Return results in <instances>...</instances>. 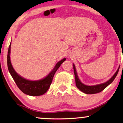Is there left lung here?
<instances>
[{"mask_svg":"<svg viewBox=\"0 0 123 123\" xmlns=\"http://www.w3.org/2000/svg\"><path fill=\"white\" fill-rule=\"evenodd\" d=\"M73 69H74V73L75 75V84H76V86L80 91L83 92V93L86 94H95L97 93H99V92H101L103 91L106 87H107L108 86L112 83L117 77V73L119 72V68L117 69V72L114 74L111 78L110 80H107V82H105L104 83L99 84V85H96L94 86H87L85 84L82 83L80 80L79 79L78 75H77V73L75 69V67L74 64H73Z\"/></svg>","mask_w":123,"mask_h":123,"instance_id":"left-lung-1","label":"left lung"}]
</instances>
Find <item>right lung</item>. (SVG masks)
I'll return each mask as SVG.
<instances>
[{
	"instance_id": "right-lung-1",
	"label": "right lung",
	"mask_w": 123,
	"mask_h": 123,
	"mask_svg": "<svg viewBox=\"0 0 123 123\" xmlns=\"http://www.w3.org/2000/svg\"><path fill=\"white\" fill-rule=\"evenodd\" d=\"M11 43H10L9 49H8L7 55V65L8 68L11 75L16 82L19 90L23 93L30 96H41L46 93L48 89L51 85L53 80L54 75L55 72L59 68L60 65L66 59L64 58L60 60L55 65L53 69L50 72V73L44 78L38 80H30L25 79L18 74L13 68L11 64V58H10V53H11Z\"/></svg>"
}]
</instances>
